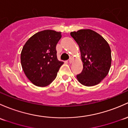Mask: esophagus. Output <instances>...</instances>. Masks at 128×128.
<instances>
[{
    "label": "esophagus",
    "mask_w": 128,
    "mask_h": 128,
    "mask_svg": "<svg viewBox=\"0 0 128 128\" xmlns=\"http://www.w3.org/2000/svg\"><path fill=\"white\" fill-rule=\"evenodd\" d=\"M73 60H74L73 58H70L69 59V60H68V62H69L70 64H71V63H72V62H73Z\"/></svg>",
    "instance_id": "34e87169"
}]
</instances>
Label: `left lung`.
Returning <instances> with one entry per match:
<instances>
[{
	"label": "left lung",
	"instance_id": "8db88e82",
	"mask_svg": "<svg viewBox=\"0 0 128 128\" xmlns=\"http://www.w3.org/2000/svg\"><path fill=\"white\" fill-rule=\"evenodd\" d=\"M80 48L83 70L76 75L78 81L86 86L99 84L108 74L111 67V50L104 38L91 29L70 32Z\"/></svg>",
	"mask_w": 128,
	"mask_h": 128
}]
</instances>
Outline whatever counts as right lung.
Masks as SVG:
<instances>
[{"label": "right lung", "instance_id": "1", "mask_svg": "<svg viewBox=\"0 0 128 128\" xmlns=\"http://www.w3.org/2000/svg\"><path fill=\"white\" fill-rule=\"evenodd\" d=\"M61 32L45 30L32 36L24 45L21 63L26 76L37 86H48L64 64L57 58L56 46Z\"/></svg>", "mask_w": 128, "mask_h": 128}]
</instances>
